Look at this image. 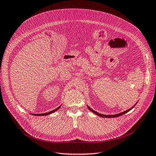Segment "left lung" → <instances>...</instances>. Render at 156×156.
I'll return each mask as SVG.
<instances>
[{"label":"left lung","instance_id":"8db88e82","mask_svg":"<svg viewBox=\"0 0 156 156\" xmlns=\"http://www.w3.org/2000/svg\"><path fill=\"white\" fill-rule=\"evenodd\" d=\"M138 103V102H136V103ZM136 103L133 106H132L131 108H130L129 109H128V110H126V111H124V112H121V113H119V114H114V115H105V114H99V113H98V112H97L96 111H95V110H93V109H91L90 106H89L88 105H87V108H88V109L90 110V111H91L92 112H93L94 114H95L96 115H99V116H101V117H103V118H116V117H118V116H120V115H123V114H126L127 112H129V111L131 110H132L133 108L135 107V105H136Z\"/></svg>","mask_w":156,"mask_h":156}]
</instances>
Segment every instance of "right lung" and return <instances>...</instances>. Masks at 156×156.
I'll return each instance as SVG.
<instances>
[{
  "label": "right lung",
  "instance_id": "obj_1",
  "mask_svg": "<svg viewBox=\"0 0 156 156\" xmlns=\"http://www.w3.org/2000/svg\"><path fill=\"white\" fill-rule=\"evenodd\" d=\"M61 107V106H59L58 108H57L56 109H55V110H51V111H50V112H46V113H44V114H33V115H49V114H52V113H53V112H55V111H57V110H58L59 108Z\"/></svg>",
  "mask_w": 156,
  "mask_h": 156
}]
</instances>
